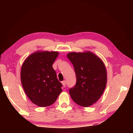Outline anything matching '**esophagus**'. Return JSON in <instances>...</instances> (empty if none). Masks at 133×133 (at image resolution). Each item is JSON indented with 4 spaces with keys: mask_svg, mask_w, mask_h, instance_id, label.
<instances>
[{
    "mask_svg": "<svg viewBox=\"0 0 133 133\" xmlns=\"http://www.w3.org/2000/svg\"><path fill=\"white\" fill-rule=\"evenodd\" d=\"M62 84H63V87H65V86H66V81H62Z\"/></svg>",
    "mask_w": 133,
    "mask_h": 133,
    "instance_id": "34e87169",
    "label": "esophagus"
}]
</instances>
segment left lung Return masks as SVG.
Returning <instances> with one entry per match:
<instances>
[{
	"instance_id": "obj_1",
	"label": "left lung",
	"mask_w": 133,
	"mask_h": 133,
	"mask_svg": "<svg viewBox=\"0 0 133 133\" xmlns=\"http://www.w3.org/2000/svg\"><path fill=\"white\" fill-rule=\"evenodd\" d=\"M67 58L74 66L77 82L69 90L75 102L83 107L95 103L106 86L107 73L103 62L90 52H70Z\"/></svg>"
}]
</instances>
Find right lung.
I'll return each mask as SVG.
<instances>
[{
  "mask_svg": "<svg viewBox=\"0 0 133 133\" xmlns=\"http://www.w3.org/2000/svg\"><path fill=\"white\" fill-rule=\"evenodd\" d=\"M58 54L54 51L34 53L22 65V86L27 97L38 106L51 105L62 91V84L58 80L52 67Z\"/></svg>",
  "mask_w": 133,
  "mask_h": 133,
  "instance_id": "add662e5",
  "label": "right lung"
}]
</instances>
